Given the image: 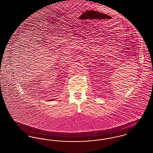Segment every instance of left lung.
Masks as SVG:
<instances>
[{"mask_svg": "<svg viewBox=\"0 0 153 153\" xmlns=\"http://www.w3.org/2000/svg\"><path fill=\"white\" fill-rule=\"evenodd\" d=\"M100 14H99V13H97V12H96V11H92V12H90V13H88L87 14H86L84 16V17H85L84 18H83V16H82V19H85L86 20L84 21H87V22L86 23L87 24H88V23H91V22H90V21L91 22V21H94L93 20V19H98V16H99ZM87 22V21H86ZM93 22H94V21H93Z\"/></svg>", "mask_w": 153, "mask_h": 153, "instance_id": "left-lung-1", "label": "left lung"}]
</instances>
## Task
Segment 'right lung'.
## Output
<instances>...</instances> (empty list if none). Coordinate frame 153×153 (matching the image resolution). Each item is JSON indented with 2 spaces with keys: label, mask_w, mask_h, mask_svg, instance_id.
Instances as JSON below:
<instances>
[{
  "label": "right lung",
  "mask_w": 153,
  "mask_h": 153,
  "mask_svg": "<svg viewBox=\"0 0 153 153\" xmlns=\"http://www.w3.org/2000/svg\"><path fill=\"white\" fill-rule=\"evenodd\" d=\"M50 101H51V100H50Z\"/></svg>",
  "instance_id": "obj_1"
}]
</instances>
